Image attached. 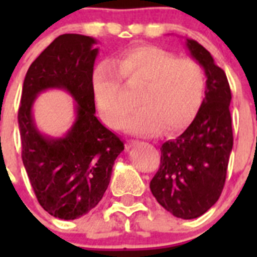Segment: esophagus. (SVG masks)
<instances>
[{
	"instance_id": "esophagus-1",
	"label": "esophagus",
	"mask_w": 257,
	"mask_h": 257,
	"mask_svg": "<svg viewBox=\"0 0 257 257\" xmlns=\"http://www.w3.org/2000/svg\"><path fill=\"white\" fill-rule=\"evenodd\" d=\"M139 144V142L138 140H127V147L128 148H131V147H135V145Z\"/></svg>"
}]
</instances>
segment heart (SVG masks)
I'll list each match as a JSON object with an SVG mask.
<instances>
[{
  "label": "heart",
  "mask_w": 257,
  "mask_h": 257,
  "mask_svg": "<svg viewBox=\"0 0 257 257\" xmlns=\"http://www.w3.org/2000/svg\"><path fill=\"white\" fill-rule=\"evenodd\" d=\"M142 88L137 103L141 108L124 124L128 133L165 135L189 126L201 109L206 91L205 72L196 60L178 56L156 46L124 50L110 63L94 70L92 88L104 122L121 128L130 111L119 85Z\"/></svg>",
  "instance_id": "b5f03b06"
}]
</instances>
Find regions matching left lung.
<instances>
[{
  "instance_id": "left-lung-1",
  "label": "left lung",
  "mask_w": 257,
  "mask_h": 257,
  "mask_svg": "<svg viewBox=\"0 0 257 257\" xmlns=\"http://www.w3.org/2000/svg\"><path fill=\"white\" fill-rule=\"evenodd\" d=\"M185 45L207 77L205 99L187 130L161 147V165L151 190L165 210L189 220L210 210L221 194L233 148V128L225 72L197 41L187 38Z\"/></svg>"
}]
</instances>
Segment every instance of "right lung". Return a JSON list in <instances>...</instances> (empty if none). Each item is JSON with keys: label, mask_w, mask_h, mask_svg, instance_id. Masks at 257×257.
<instances>
[{"label": "right lung", "mask_w": 257, "mask_h": 257, "mask_svg": "<svg viewBox=\"0 0 257 257\" xmlns=\"http://www.w3.org/2000/svg\"><path fill=\"white\" fill-rule=\"evenodd\" d=\"M96 42L76 33L59 36L32 63L23 83L18 112L23 163L40 205L63 220L78 219L100 202L124 149L95 115ZM50 88L65 89L76 101V119L60 138L44 136L33 117L35 99Z\"/></svg>", "instance_id": "obj_1"}]
</instances>
